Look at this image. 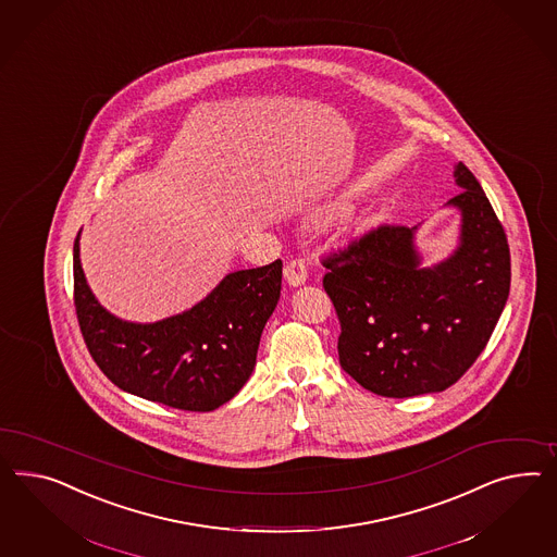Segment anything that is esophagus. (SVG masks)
Listing matches in <instances>:
<instances>
[{
    "label": "esophagus",
    "mask_w": 557,
    "mask_h": 557,
    "mask_svg": "<svg viewBox=\"0 0 557 557\" xmlns=\"http://www.w3.org/2000/svg\"><path fill=\"white\" fill-rule=\"evenodd\" d=\"M284 275H286L287 284L289 286H301L308 280V265L306 259L301 257H292L284 268Z\"/></svg>",
    "instance_id": "esophagus-1"
}]
</instances>
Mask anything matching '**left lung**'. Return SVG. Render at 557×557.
<instances>
[{
    "instance_id": "1",
    "label": "left lung",
    "mask_w": 557,
    "mask_h": 557,
    "mask_svg": "<svg viewBox=\"0 0 557 557\" xmlns=\"http://www.w3.org/2000/svg\"><path fill=\"white\" fill-rule=\"evenodd\" d=\"M460 245L420 268L413 228L379 225L322 257L341 322L338 361L364 389L413 397L448 389L479 359L509 298L511 253L479 181L456 165Z\"/></svg>"
}]
</instances>
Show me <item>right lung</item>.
<instances>
[{"mask_svg": "<svg viewBox=\"0 0 557 557\" xmlns=\"http://www.w3.org/2000/svg\"><path fill=\"white\" fill-rule=\"evenodd\" d=\"M73 273L76 320L97 367L123 392L184 411H212L239 393L282 292V261L275 259L228 273L188 312L134 324L111 317L90 294L78 235Z\"/></svg>", "mask_w": 557, "mask_h": 557, "instance_id": "add662e5", "label": "right lung"}]
</instances>
